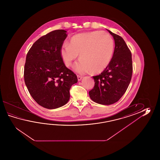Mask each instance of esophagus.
Segmentation results:
<instances>
[{"label": "esophagus", "instance_id": "34e87169", "mask_svg": "<svg viewBox=\"0 0 160 160\" xmlns=\"http://www.w3.org/2000/svg\"><path fill=\"white\" fill-rule=\"evenodd\" d=\"M77 78H78V81H81L82 79V77L80 76V75H77Z\"/></svg>", "mask_w": 160, "mask_h": 160}]
</instances>
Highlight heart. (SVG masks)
<instances>
[{"mask_svg": "<svg viewBox=\"0 0 160 160\" xmlns=\"http://www.w3.org/2000/svg\"><path fill=\"white\" fill-rule=\"evenodd\" d=\"M114 49V41L109 33L94 31L72 37L69 43L62 45L60 54L68 68L72 67L79 55L82 60L75 66V70L80 74L89 72L98 74L109 66Z\"/></svg>", "mask_w": 160, "mask_h": 160, "instance_id": "1", "label": "heart"}]
</instances>
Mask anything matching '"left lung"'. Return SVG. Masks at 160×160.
Segmentation results:
<instances>
[{
  "label": "left lung",
  "mask_w": 160,
  "mask_h": 160,
  "mask_svg": "<svg viewBox=\"0 0 160 160\" xmlns=\"http://www.w3.org/2000/svg\"><path fill=\"white\" fill-rule=\"evenodd\" d=\"M108 31L115 42L112 59L103 72L92 77L95 85L88 92L94 102L104 105L119 101L129 85L133 72L132 53L125 42L121 37Z\"/></svg>",
  "instance_id": "1"
}]
</instances>
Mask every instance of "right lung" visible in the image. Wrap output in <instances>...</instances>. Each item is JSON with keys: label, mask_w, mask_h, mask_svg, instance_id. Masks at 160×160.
<instances>
[{"label": "right lung", "mask_w": 160, "mask_h": 160, "mask_svg": "<svg viewBox=\"0 0 160 160\" xmlns=\"http://www.w3.org/2000/svg\"><path fill=\"white\" fill-rule=\"evenodd\" d=\"M66 32L52 31L40 38L26 56L25 84L34 100L46 109H57L66 104L70 89L78 82L77 75L66 67L60 54Z\"/></svg>", "instance_id": "add662e5"}]
</instances>
